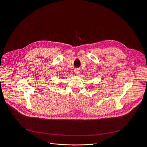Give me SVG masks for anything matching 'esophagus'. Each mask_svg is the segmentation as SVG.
Segmentation results:
<instances>
[{
    "mask_svg": "<svg viewBox=\"0 0 147 147\" xmlns=\"http://www.w3.org/2000/svg\"><path fill=\"white\" fill-rule=\"evenodd\" d=\"M74 72H75L76 74H77V75L80 74V69H78V68H76V69H75V70H74Z\"/></svg>",
    "mask_w": 147,
    "mask_h": 147,
    "instance_id": "1",
    "label": "esophagus"
}]
</instances>
